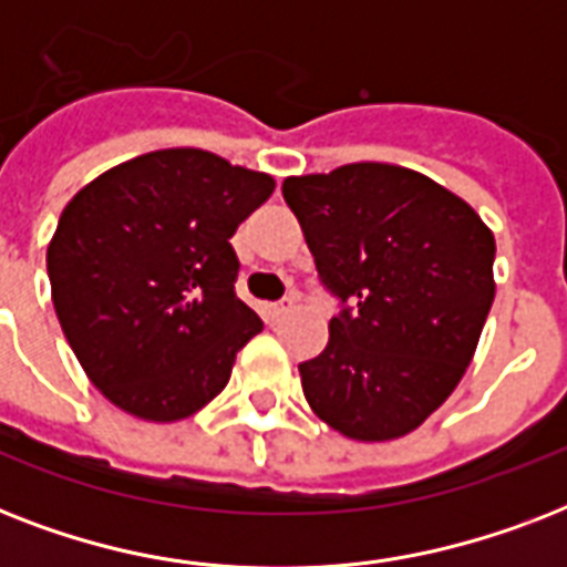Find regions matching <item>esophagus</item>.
I'll return each mask as SVG.
<instances>
[{
	"instance_id": "34e87169",
	"label": "esophagus",
	"mask_w": 567,
	"mask_h": 567,
	"mask_svg": "<svg viewBox=\"0 0 567 567\" xmlns=\"http://www.w3.org/2000/svg\"><path fill=\"white\" fill-rule=\"evenodd\" d=\"M288 309H291V302H270V306H265V318L270 320V323H276Z\"/></svg>"
}]
</instances>
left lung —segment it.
Masks as SVG:
<instances>
[{
  "label": "left lung",
  "mask_w": 567,
  "mask_h": 567,
  "mask_svg": "<svg viewBox=\"0 0 567 567\" xmlns=\"http://www.w3.org/2000/svg\"><path fill=\"white\" fill-rule=\"evenodd\" d=\"M320 285L341 311L327 350L300 364L302 394L347 439L417 430L474 359L494 302V235L439 182L359 162L291 176Z\"/></svg>",
  "instance_id": "left-lung-1"
}]
</instances>
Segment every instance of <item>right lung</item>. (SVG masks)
<instances>
[{"mask_svg":"<svg viewBox=\"0 0 567 567\" xmlns=\"http://www.w3.org/2000/svg\"><path fill=\"white\" fill-rule=\"evenodd\" d=\"M270 194L267 173L158 150L66 203L47 249L52 302L84 373L123 412L182 421L226 388L261 332L235 293L229 238Z\"/></svg>","mask_w":567,"mask_h":567,"instance_id":"add662e5","label":"right lung"}]
</instances>
